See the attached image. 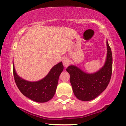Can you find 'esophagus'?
Instances as JSON below:
<instances>
[{
  "label": "esophagus",
  "mask_w": 126,
  "mask_h": 126,
  "mask_svg": "<svg viewBox=\"0 0 126 126\" xmlns=\"http://www.w3.org/2000/svg\"><path fill=\"white\" fill-rule=\"evenodd\" d=\"M63 66H64L65 67H68V66H69L70 64V60H69L68 58H67V57H66V58H64L63 60Z\"/></svg>",
  "instance_id": "1"
}]
</instances>
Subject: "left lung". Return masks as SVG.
Instances as JSON below:
<instances>
[{
	"label": "left lung",
	"instance_id": "obj_1",
	"mask_svg": "<svg viewBox=\"0 0 126 126\" xmlns=\"http://www.w3.org/2000/svg\"><path fill=\"white\" fill-rule=\"evenodd\" d=\"M107 46L106 62L104 66L96 73L88 74L73 65L66 69L70 74V81L73 93L79 100H92L107 87L112 74V56L108 41H107Z\"/></svg>",
	"mask_w": 126,
	"mask_h": 126
}]
</instances>
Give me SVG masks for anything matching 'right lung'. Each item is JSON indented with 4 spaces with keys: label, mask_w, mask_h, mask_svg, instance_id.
<instances>
[{
    "label": "right lung",
    "mask_w": 126,
    "mask_h": 126,
    "mask_svg": "<svg viewBox=\"0 0 126 126\" xmlns=\"http://www.w3.org/2000/svg\"><path fill=\"white\" fill-rule=\"evenodd\" d=\"M63 70V64L60 62L52 68L44 79L37 82H28L19 77L13 63V73L17 87L23 95L38 102H47L53 97Z\"/></svg>",
    "instance_id": "1"
}]
</instances>
